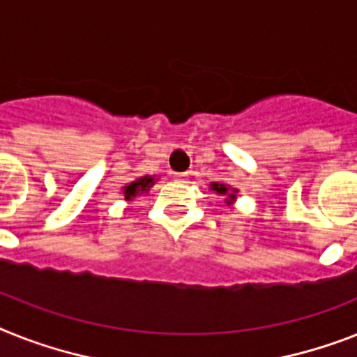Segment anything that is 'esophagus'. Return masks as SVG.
I'll use <instances>...</instances> for the list:
<instances>
[{
  "label": "esophagus",
  "instance_id": "esophagus-1",
  "mask_svg": "<svg viewBox=\"0 0 357 357\" xmlns=\"http://www.w3.org/2000/svg\"><path fill=\"white\" fill-rule=\"evenodd\" d=\"M175 181H185L188 178V173H172Z\"/></svg>",
  "mask_w": 357,
  "mask_h": 357
}]
</instances>
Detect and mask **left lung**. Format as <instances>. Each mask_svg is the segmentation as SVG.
Instances as JSON below:
<instances>
[{"mask_svg":"<svg viewBox=\"0 0 357 357\" xmlns=\"http://www.w3.org/2000/svg\"><path fill=\"white\" fill-rule=\"evenodd\" d=\"M211 190H213L217 195L228 197V199H226V204H231V202L237 199V197H235L237 190H235V188H229V185H226V184H219V182H213V184H211Z\"/></svg>","mask_w":357,"mask_h":357,"instance_id":"obj_1","label":"left lung"}]
</instances>
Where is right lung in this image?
<instances>
[{
    "mask_svg": "<svg viewBox=\"0 0 357 357\" xmlns=\"http://www.w3.org/2000/svg\"><path fill=\"white\" fill-rule=\"evenodd\" d=\"M153 184H155V178H153V176H140L137 181H132L129 182L128 185H123V197H126V200H132L135 197L147 193Z\"/></svg>",
    "mask_w": 357,
    "mask_h": 357,
    "instance_id": "obj_1",
    "label": "right lung"
}]
</instances>
